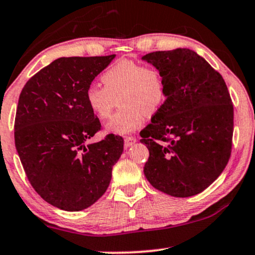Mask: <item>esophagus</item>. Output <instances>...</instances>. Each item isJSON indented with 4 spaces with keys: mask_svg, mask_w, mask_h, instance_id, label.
<instances>
[{
    "mask_svg": "<svg viewBox=\"0 0 255 255\" xmlns=\"http://www.w3.org/2000/svg\"><path fill=\"white\" fill-rule=\"evenodd\" d=\"M135 142H136V138L133 137V136H126L125 137V147L126 148L133 146Z\"/></svg>",
    "mask_w": 255,
    "mask_h": 255,
    "instance_id": "1",
    "label": "esophagus"
}]
</instances>
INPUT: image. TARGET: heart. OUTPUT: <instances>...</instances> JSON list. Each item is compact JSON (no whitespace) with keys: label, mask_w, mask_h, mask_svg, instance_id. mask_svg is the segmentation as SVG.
Returning <instances> with one entry per match:
<instances>
[{"label":"heart","mask_w":255,"mask_h":255,"mask_svg":"<svg viewBox=\"0 0 255 255\" xmlns=\"http://www.w3.org/2000/svg\"><path fill=\"white\" fill-rule=\"evenodd\" d=\"M104 86L86 89V104L95 117L107 119L117 105L120 109L108 121L106 129L113 134H128L143 125L144 115L156 114L166 101V82L155 67L131 60H120L101 76Z\"/></svg>","instance_id":"obj_1"}]
</instances>
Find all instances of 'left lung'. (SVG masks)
<instances>
[{
    "label": "left lung",
    "instance_id": "left-lung-1",
    "mask_svg": "<svg viewBox=\"0 0 255 255\" xmlns=\"http://www.w3.org/2000/svg\"><path fill=\"white\" fill-rule=\"evenodd\" d=\"M162 74L167 96L141 130L149 150L143 173L154 188L188 198L212 185L232 153L233 104L225 80L186 48L142 56Z\"/></svg>",
    "mask_w": 255,
    "mask_h": 255
}]
</instances>
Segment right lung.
Returning a JSON list of instances; mask_svg holds the SVG:
<instances>
[{"label": "right lung", "mask_w": 255, "mask_h": 255, "mask_svg": "<svg viewBox=\"0 0 255 255\" xmlns=\"http://www.w3.org/2000/svg\"><path fill=\"white\" fill-rule=\"evenodd\" d=\"M114 57H60L30 77L18 99L14 135L25 175L44 201L63 211L98 201L124 151L119 135L88 143L101 124L86 89Z\"/></svg>", "instance_id": "obj_1"}]
</instances>
